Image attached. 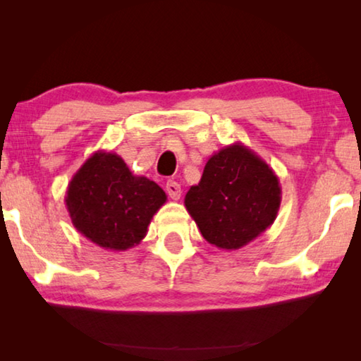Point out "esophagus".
<instances>
[{
	"mask_svg": "<svg viewBox=\"0 0 361 361\" xmlns=\"http://www.w3.org/2000/svg\"><path fill=\"white\" fill-rule=\"evenodd\" d=\"M166 189H167V194L172 197L173 200H178L180 195H181V186L178 185V183L173 181V180H169L167 185H166Z\"/></svg>",
	"mask_w": 361,
	"mask_h": 361,
	"instance_id": "esophagus-1",
	"label": "esophagus"
}]
</instances>
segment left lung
<instances>
[{
  "label": "left lung",
  "instance_id": "left-lung-1",
  "mask_svg": "<svg viewBox=\"0 0 361 361\" xmlns=\"http://www.w3.org/2000/svg\"><path fill=\"white\" fill-rule=\"evenodd\" d=\"M280 202L279 176L240 142L215 152L185 195L200 234L221 250H239L255 240L276 221Z\"/></svg>",
  "mask_w": 361,
  "mask_h": 361
}]
</instances>
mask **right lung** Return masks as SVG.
I'll list each match as a JSON object with an SVG mask.
<instances>
[{
	"instance_id": "add662e5",
	"label": "right lung",
	"mask_w": 361,
	"mask_h": 361,
	"mask_svg": "<svg viewBox=\"0 0 361 361\" xmlns=\"http://www.w3.org/2000/svg\"><path fill=\"white\" fill-rule=\"evenodd\" d=\"M167 194L157 183L130 172L116 152L95 151L73 175L65 205L71 223L97 245L124 252L145 239Z\"/></svg>"
}]
</instances>
